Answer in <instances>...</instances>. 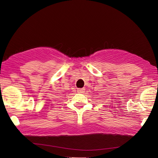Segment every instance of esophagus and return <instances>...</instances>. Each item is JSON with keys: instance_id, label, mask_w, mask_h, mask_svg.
<instances>
[{"instance_id": "obj_1", "label": "esophagus", "mask_w": 158, "mask_h": 158, "mask_svg": "<svg viewBox=\"0 0 158 158\" xmlns=\"http://www.w3.org/2000/svg\"><path fill=\"white\" fill-rule=\"evenodd\" d=\"M84 88H78V89H77V92H78V93H83V92H84Z\"/></svg>"}]
</instances>
